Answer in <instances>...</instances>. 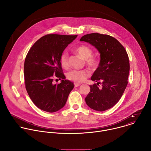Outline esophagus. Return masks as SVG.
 Masks as SVG:
<instances>
[{"mask_svg": "<svg viewBox=\"0 0 151 151\" xmlns=\"http://www.w3.org/2000/svg\"><path fill=\"white\" fill-rule=\"evenodd\" d=\"M81 85V83H79L75 82V87H79V86H80Z\"/></svg>", "mask_w": 151, "mask_h": 151, "instance_id": "34e87169", "label": "esophagus"}]
</instances>
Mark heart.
I'll return each instance as SVG.
<instances>
[{
	"label": "heart",
	"mask_w": 151,
	"mask_h": 151,
	"mask_svg": "<svg viewBox=\"0 0 151 151\" xmlns=\"http://www.w3.org/2000/svg\"><path fill=\"white\" fill-rule=\"evenodd\" d=\"M76 52L85 60L86 64L90 69L94 70L97 68L98 61L91 57L93 51L90 48L85 45L79 46L76 48ZM60 61L61 66L64 69H67L69 67V55L68 52H64L62 53L60 58ZM88 76L89 72L87 70H72L67 75L69 79L77 83L83 82Z\"/></svg>",
	"instance_id": "1"
}]
</instances>
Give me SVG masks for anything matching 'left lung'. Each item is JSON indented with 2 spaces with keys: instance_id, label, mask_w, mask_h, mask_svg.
<instances>
[{
  "instance_id": "8db88e82",
  "label": "left lung",
  "mask_w": 151,
  "mask_h": 151,
  "mask_svg": "<svg viewBox=\"0 0 151 151\" xmlns=\"http://www.w3.org/2000/svg\"><path fill=\"white\" fill-rule=\"evenodd\" d=\"M80 41L89 43L100 54L99 67L91 78L97 84L90 85L85 102L97 111L109 109L119 101L128 83L130 63L127 51L118 40L107 35L87 34ZM100 83L102 87L99 88Z\"/></svg>"
}]
</instances>
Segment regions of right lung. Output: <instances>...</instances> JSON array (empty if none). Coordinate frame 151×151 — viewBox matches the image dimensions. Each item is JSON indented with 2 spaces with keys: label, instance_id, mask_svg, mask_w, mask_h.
I'll use <instances>...</instances> for the list:
<instances>
[{
  "label": "right lung",
  "instance_id": "right-lung-1",
  "mask_svg": "<svg viewBox=\"0 0 151 151\" xmlns=\"http://www.w3.org/2000/svg\"><path fill=\"white\" fill-rule=\"evenodd\" d=\"M78 35H47L37 40L24 61L26 88L33 103L40 109L55 112L64 106L74 84L65 79L60 61L64 50ZM62 79L53 83L54 77Z\"/></svg>",
  "mask_w": 151,
  "mask_h": 151
}]
</instances>
